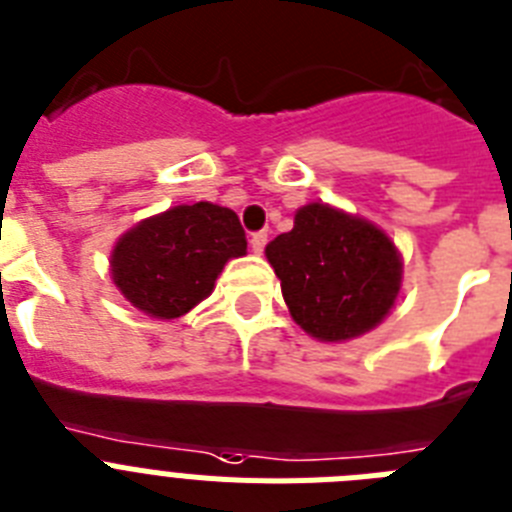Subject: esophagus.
Listing matches in <instances>:
<instances>
[{"mask_svg": "<svg viewBox=\"0 0 512 512\" xmlns=\"http://www.w3.org/2000/svg\"><path fill=\"white\" fill-rule=\"evenodd\" d=\"M265 244H268V234H265V231L249 236V247H252V252H255V255H260V252H263Z\"/></svg>", "mask_w": 512, "mask_h": 512, "instance_id": "1", "label": "esophagus"}]
</instances>
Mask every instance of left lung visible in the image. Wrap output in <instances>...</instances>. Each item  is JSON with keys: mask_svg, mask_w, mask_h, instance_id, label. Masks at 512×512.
<instances>
[{"mask_svg": "<svg viewBox=\"0 0 512 512\" xmlns=\"http://www.w3.org/2000/svg\"><path fill=\"white\" fill-rule=\"evenodd\" d=\"M283 302L307 336L343 343L375 330L401 294L403 257L380 226L328 203L296 210L265 247Z\"/></svg>", "mask_w": 512, "mask_h": 512, "instance_id": "1", "label": "left lung"}]
</instances>
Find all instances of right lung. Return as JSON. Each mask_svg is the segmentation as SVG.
Masks as SVG:
<instances>
[{"instance_id": "add662e5", "label": "right lung", "mask_w": 512, "mask_h": 512, "mask_svg": "<svg viewBox=\"0 0 512 512\" xmlns=\"http://www.w3.org/2000/svg\"><path fill=\"white\" fill-rule=\"evenodd\" d=\"M242 255L247 236L234 210L174 205L119 236L109 273L132 307L156 320H176L208 299L223 265Z\"/></svg>"}]
</instances>
